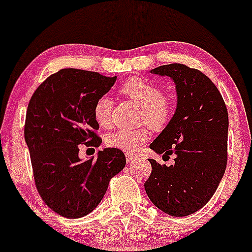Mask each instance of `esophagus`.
Listing matches in <instances>:
<instances>
[{
  "mask_svg": "<svg viewBox=\"0 0 252 252\" xmlns=\"http://www.w3.org/2000/svg\"><path fill=\"white\" fill-rule=\"evenodd\" d=\"M135 159H137V156H135V155H133V154H128V152H127V154H126V160H127V163L134 162Z\"/></svg>",
  "mask_w": 252,
  "mask_h": 252,
  "instance_id": "esophagus-1",
  "label": "esophagus"
}]
</instances>
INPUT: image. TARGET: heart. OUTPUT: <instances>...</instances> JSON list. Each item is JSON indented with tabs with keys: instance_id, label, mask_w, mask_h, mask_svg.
<instances>
[{
	"instance_id": "obj_1",
	"label": "heart",
	"mask_w": 252,
	"mask_h": 252,
	"mask_svg": "<svg viewBox=\"0 0 252 252\" xmlns=\"http://www.w3.org/2000/svg\"><path fill=\"white\" fill-rule=\"evenodd\" d=\"M120 92L129 100L141 107L140 121L146 123L152 128H162L171 115V103L169 98L162 95V90L155 84L143 78H128L121 86ZM113 100L109 95H102L94 104V117L102 126H108L112 119ZM150 138L146 127L140 128H119L106 138L112 148L127 152H134Z\"/></svg>"
}]
</instances>
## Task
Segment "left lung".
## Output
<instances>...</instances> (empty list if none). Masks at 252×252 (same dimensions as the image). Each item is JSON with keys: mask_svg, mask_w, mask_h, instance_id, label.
<instances>
[{"mask_svg": "<svg viewBox=\"0 0 252 252\" xmlns=\"http://www.w3.org/2000/svg\"><path fill=\"white\" fill-rule=\"evenodd\" d=\"M151 73L175 83L176 111L150 144L158 155H175V164L149 159L150 177L144 183L151 202L172 217L201 210L216 193L227 162L228 115L222 96L205 73L183 64H168Z\"/></svg>", "mask_w": 252, "mask_h": 252, "instance_id": "left-lung-1", "label": "left lung"}]
</instances>
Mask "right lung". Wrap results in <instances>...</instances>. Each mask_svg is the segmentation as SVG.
<instances>
[{"label": "right lung", "instance_id": "1", "mask_svg": "<svg viewBox=\"0 0 252 252\" xmlns=\"http://www.w3.org/2000/svg\"><path fill=\"white\" fill-rule=\"evenodd\" d=\"M117 81L98 72L62 69L47 77L31 97L25 123L33 176L41 199L59 216L76 219L97 207L109 181L126 164L121 150L78 157L82 144L100 146L94 104Z\"/></svg>", "mask_w": 252, "mask_h": 252}]
</instances>
